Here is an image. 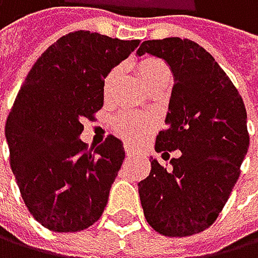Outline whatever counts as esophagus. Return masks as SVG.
I'll return each instance as SVG.
<instances>
[{
    "mask_svg": "<svg viewBox=\"0 0 258 258\" xmlns=\"http://www.w3.org/2000/svg\"><path fill=\"white\" fill-rule=\"evenodd\" d=\"M125 154H126V157H132L133 154H135V151L132 147H128V146H125Z\"/></svg>",
    "mask_w": 258,
    "mask_h": 258,
    "instance_id": "obj_1",
    "label": "esophagus"
}]
</instances>
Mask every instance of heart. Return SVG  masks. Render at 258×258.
Returning <instances> with one entry per match:
<instances>
[{
	"label": "heart",
	"instance_id": "b5f03b06",
	"mask_svg": "<svg viewBox=\"0 0 258 258\" xmlns=\"http://www.w3.org/2000/svg\"><path fill=\"white\" fill-rule=\"evenodd\" d=\"M136 70L143 77L146 85L151 87V89H154L155 85H158L163 81H169L168 64L162 58H157V56H144V58H141L136 63ZM117 76H118L117 68H112L106 73L103 79V92L106 96L111 93L112 87L117 81ZM154 126H155L154 117L135 111L120 112L114 118L115 133L128 143H138L140 140H143Z\"/></svg>",
	"mask_w": 258,
	"mask_h": 258
}]
</instances>
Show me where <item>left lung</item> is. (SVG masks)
Listing matches in <instances>:
<instances>
[{"instance_id": "left-lung-1", "label": "left lung", "mask_w": 258, "mask_h": 258, "mask_svg": "<svg viewBox=\"0 0 258 258\" xmlns=\"http://www.w3.org/2000/svg\"><path fill=\"white\" fill-rule=\"evenodd\" d=\"M163 58L174 73L166 128L157 152L181 151L171 169L151 160L138 184L144 217L165 236H190L216 222L233 190L247 154L244 101L214 56L190 39L144 41L138 55ZM163 154V155H165Z\"/></svg>"}]
</instances>
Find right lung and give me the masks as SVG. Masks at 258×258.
Wrapping results in <instances>:
<instances>
[{"instance_id": "obj_1", "label": "right lung", "mask_w": 258, "mask_h": 258, "mask_svg": "<svg viewBox=\"0 0 258 258\" xmlns=\"http://www.w3.org/2000/svg\"><path fill=\"white\" fill-rule=\"evenodd\" d=\"M140 39L90 31L64 34L33 64L6 122L9 163L31 216L56 233L93 225L107 205L120 169L122 141H81L82 120L103 107L106 73L125 60Z\"/></svg>"}]
</instances>
